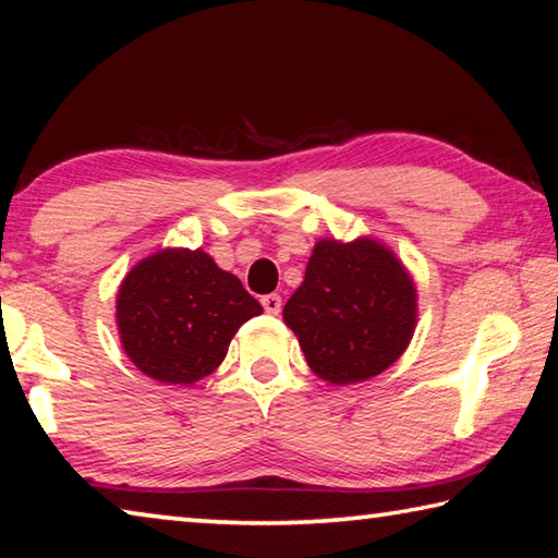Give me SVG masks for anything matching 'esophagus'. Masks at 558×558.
Here are the masks:
<instances>
[{
    "mask_svg": "<svg viewBox=\"0 0 558 558\" xmlns=\"http://www.w3.org/2000/svg\"><path fill=\"white\" fill-rule=\"evenodd\" d=\"M262 306L269 315H279L281 313V296L277 293H267V296H262Z\"/></svg>",
    "mask_w": 558,
    "mask_h": 558,
    "instance_id": "34e87169",
    "label": "esophagus"
}]
</instances>
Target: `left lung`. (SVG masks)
<instances>
[{"label": "left lung", "mask_w": 558, "mask_h": 558, "mask_svg": "<svg viewBox=\"0 0 558 558\" xmlns=\"http://www.w3.org/2000/svg\"><path fill=\"white\" fill-rule=\"evenodd\" d=\"M313 374L332 386L386 372L413 340L417 289L391 247L362 235L323 238L306 277L283 306Z\"/></svg>", "instance_id": "left-lung-1"}]
</instances>
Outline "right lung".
Returning a JSON list of instances; mask_svg holds the SVG:
<instances>
[{"label":"right lung","mask_w":558,"mask_h":558,"mask_svg":"<svg viewBox=\"0 0 558 558\" xmlns=\"http://www.w3.org/2000/svg\"><path fill=\"white\" fill-rule=\"evenodd\" d=\"M262 313L235 275L189 247L143 257L116 293V328L138 369L167 386H192L226 360L238 328Z\"/></svg>","instance_id":"right-lung-1"}]
</instances>
